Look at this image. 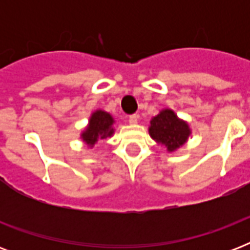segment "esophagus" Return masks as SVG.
I'll return each mask as SVG.
<instances>
[{
	"mask_svg": "<svg viewBox=\"0 0 250 250\" xmlns=\"http://www.w3.org/2000/svg\"><path fill=\"white\" fill-rule=\"evenodd\" d=\"M128 122H129V125H136L137 122H139V115H136V114H133V115H129Z\"/></svg>",
	"mask_w": 250,
	"mask_h": 250,
	"instance_id": "esophagus-1",
	"label": "esophagus"
}]
</instances>
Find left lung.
<instances>
[{
	"label": "left lung",
	"instance_id": "obj_1",
	"mask_svg": "<svg viewBox=\"0 0 250 250\" xmlns=\"http://www.w3.org/2000/svg\"><path fill=\"white\" fill-rule=\"evenodd\" d=\"M149 136L158 145H164L168 153L176 152L189 139L192 129L188 122L179 118L172 109H162L152 118Z\"/></svg>",
	"mask_w": 250,
	"mask_h": 250
}]
</instances>
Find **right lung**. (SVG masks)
Returning a JSON list of instances; mask_svg holds the SVG:
<instances>
[{"instance_id": "add662e5", "label": "right lung", "mask_w": 250, "mask_h": 250, "mask_svg": "<svg viewBox=\"0 0 250 250\" xmlns=\"http://www.w3.org/2000/svg\"><path fill=\"white\" fill-rule=\"evenodd\" d=\"M115 119L105 110L97 109L90 114L88 125L80 133V139L89 149H92L100 140L111 137L115 132Z\"/></svg>"}]
</instances>
